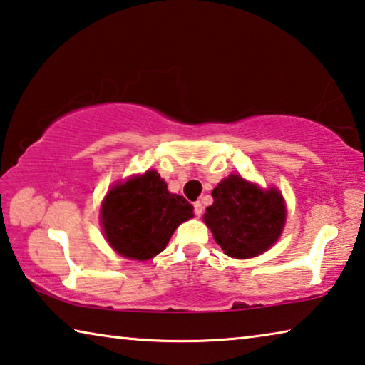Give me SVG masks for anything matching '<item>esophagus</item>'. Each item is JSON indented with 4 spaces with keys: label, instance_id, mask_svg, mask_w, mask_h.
I'll use <instances>...</instances> for the list:
<instances>
[{
    "label": "esophagus",
    "instance_id": "1",
    "mask_svg": "<svg viewBox=\"0 0 365 365\" xmlns=\"http://www.w3.org/2000/svg\"><path fill=\"white\" fill-rule=\"evenodd\" d=\"M193 206H195V214H196V216H201V214H203V211H205L203 203H201V201H196Z\"/></svg>",
    "mask_w": 365,
    "mask_h": 365
}]
</instances>
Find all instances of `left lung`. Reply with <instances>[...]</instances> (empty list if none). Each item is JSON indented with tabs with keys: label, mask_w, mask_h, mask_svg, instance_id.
I'll return each mask as SVG.
<instances>
[{
	"label": "left lung",
	"mask_w": 365,
	"mask_h": 365,
	"mask_svg": "<svg viewBox=\"0 0 365 365\" xmlns=\"http://www.w3.org/2000/svg\"><path fill=\"white\" fill-rule=\"evenodd\" d=\"M211 195L214 203L206 207L205 222L225 255L257 257L281 235L286 206L276 188L262 190L240 175H229Z\"/></svg>",
	"instance_id": "1"
}]
</instances>
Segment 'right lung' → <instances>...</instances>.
Here are the masks:
<instances>
[{
	"label": "right lung",
	"mask_w": 365,
	"mask_h": 365,
	"mask_svg": "<svg viewBox=\"0 0 365 365\" xmlns=\"http://www.w3.org/2000/svg\"><path fill=\"white\" fill-rule=\"evenodd\" d=\"M190 217L193 206L183 196L167 192L154 170L113 187L101 210L108 244L120 255L141 262L164 250L175 229Z\"/></svg>",
	"instance_id": "right-lung-1"
}]
</instances>
